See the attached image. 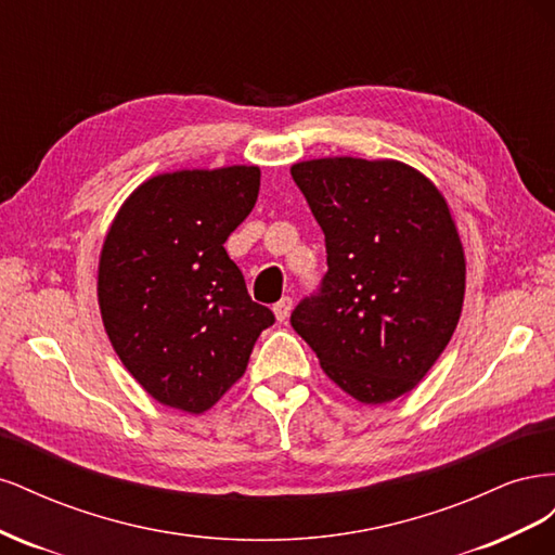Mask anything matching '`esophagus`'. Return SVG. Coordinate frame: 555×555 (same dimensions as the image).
Masks as SVG:
<instances>
[{
  "mask_svg": "<svg viewBox=\"0 0 555 555\" xmlns=\"http://www.w3.org/2000/svg\"><path fill=\"white\" fill-rule=\"evenodd\" d=\"M292 304H294V300H292L289 296H282V298L278 300V304L273 306V312H275V317H278V322H284V319L289 317Z\"/></svg>",
  "mask_w": 555,
  "mask_h": 555,
  "instance_id": "34e87169",
  "label": "esophagus"
}]
</instances>
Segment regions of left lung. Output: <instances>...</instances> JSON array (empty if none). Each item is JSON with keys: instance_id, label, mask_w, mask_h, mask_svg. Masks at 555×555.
I'll return each mask as SVG.
<instances>
[{"instance_id": "left-lung-1", "label": "left lung", "mask_w": 555, "mask_h": 555, "mask_svg": "<svg viewBox=\"0 0 555 555\" xmlns=\"http://www.w3.org/2000/svg\"><path fill=\"white\" fill-rule=\"evenodd\" d=\"M328 271L292 312L324 373L367 405L424 379L449 345L465 257L444 196L410 166L326 157L292 166Z\"/></svg>"}]
</instances>
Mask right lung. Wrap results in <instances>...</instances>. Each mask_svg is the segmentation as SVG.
I'll use <instances>...</instances> for the list:
<instances>
[{"label":"right lung","instance_id":"obj_1","mask_svg":"<svg viewBox=\"0 0 555 555\" xmlns=\"http://www.w3.org/2000/svg\"><path fill=\"white\" fill-rule=\"evenodd\" d=\"M259 180L257 166L155 176L111 224L99 308L117 357L162 405L212 408L275 322L224 249L255 208Z\"/></svg>","mask_w":555,"mask_h":555}]
</instances>
